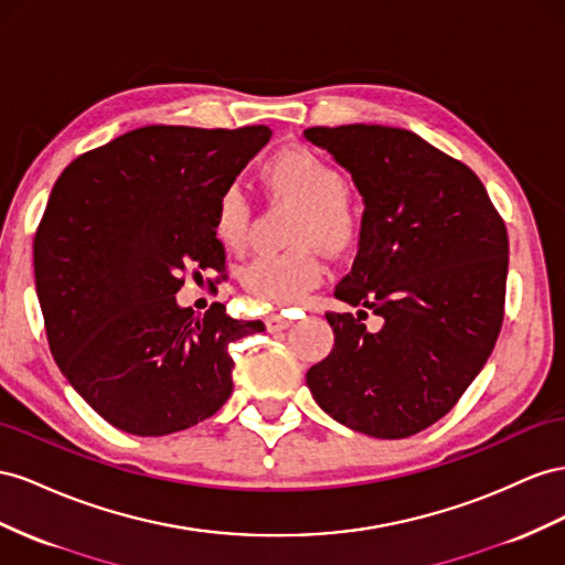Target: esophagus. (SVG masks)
I'll return each instance as SVG.
<instances>
[{
  "label": "esophagus",
  "instance_id": "34e87169",
  "mask_svg": "<svg viewBox=\"0 0 565 565\" xmlns=\"http://www.w3.org/2000/svg\"><path fill=\"white\" fill-rule=\"evenodd\" d=\"M289 326H292V318L280 316V313H270V316H266V328H268L270 332L287 330Z\"/></svg>",
  "mask_w": 565,
  "mask_h": 565
}]
</instances>
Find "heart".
I'll return each instance as SVG.
<instances>
[{
	"mask_svg": "<svg viewBox=\"0 0 565 565\" xmlns=\"http://www.w3.org/2000/svg\"><path fill=\"white\" fill-rule=\"evenodd\" d=\"M266 185L303 204L297 225V242L340 252L356 233L354 209L349 204V180L338 166L313 149L295 147L273 157L262 171ZM213 235L221 245L239 254L249 245L252 206L237 188L225 190L213 209ZM326 276V266L311 247L292 252H268L252 258L239 270L245 292L264 303H297Z\"/></svg>",
	"mask_w": 565,
	"mask_h": 565,
	"instance_id": "1",
	"label": "heart"
}]
</instances>
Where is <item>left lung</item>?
Returning <instances> with one entry per match:
<instances>
[{
	"label": "left lung",
	"instance_id": "left-lung-1",
	"mask_svg": "<svg viewBox=\"0 0 565 565\" xmlns=\"http://www.w3.org/2000/svg\"><path fill=\"white\" fill-rule=\"evenodd\" d=\"M363 196L352 270L326 313L332 352L307 373L316 404L356 433L430 428L482 371L504 320L509 235L480 178L411 130L309 128ZM371 310L384 326L369 331Z\"/></svg>",
	"mask_w": 565,
	"mask_h": 565
}]
</instances>
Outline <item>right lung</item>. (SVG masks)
I'll return each mask as SVG.
<instances>
[{"label":"right lung","instance_id":"right-lung-1","mask_svg":"<svg viewBox=\"0 0 565 565\" xmlns=\"http://www.w3.org/2000/svg\"><path fill=\"white\" fill-rule=\"evenodd\" d=\"M270 128L145 126L85 151L54 182L33 264L52 356L114 428L161 437L233 392L231 342L262 320L180 309L185 273L225 264L213 209Z\"/></svg>","mask_w":565,"mask_h":565}]
</instances>
